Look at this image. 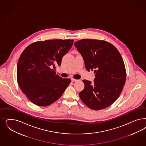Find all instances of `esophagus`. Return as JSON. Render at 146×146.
I'll use <instances>...</instances> for the list:
<instances>
[{"instance_id":"esophagus-1","label":"esophagus","mask_w":146,"mask_h":146,"mask_svg":"<svg viewBox=\"0 0 146 146\" xmlns=\"http://www.w3.org/2000/svg\"><path fill=\"white\" fill-rule=\"evenodd\" d=\"M71 80H72V82H76V81H77V80H76V79H75V78H72L71 79Z\"/></svg>"}]
</instances>
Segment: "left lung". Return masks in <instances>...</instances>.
Wrapping results in <instances>:
<instances>
[{"instance_id": "left-lung-1", "label": "left lung", "mask_w": 146, "mask_h": 146, "mask_svg": "<svg viewBox=\"0 0 146 146\" xmlns=\"http://www.w3.org/2000/svg\"><path fill=\"white\" fill-rule=\"evenodd\" d=\"M74 45L88 71L94 70V82L84 80V89L80 92L82 101L89 108L100 110L117 99L125 84L126 71L122 56L111 43L104 40L82 39Z\"/></svg>"}]
</instances>
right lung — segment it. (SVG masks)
<instances>
[{
    "label": "right lung",
    "instance_id": "obj_1",
    "mask_svg": "<svg viewBox=\"0 0 146 146\" xmlns=\"http://www.w3.org/2000/svg\"><path fill=\"white\" fill-rule=\"evenodd\" d=\"M73 40H47L29 44L21 53L17 64V81L28 99L40 106H47L61 97L70 78L56 74V66L70 49Z\"/></svg>",
    "mask_w": 146,
    "mask_h": 146
}]
</instances>
